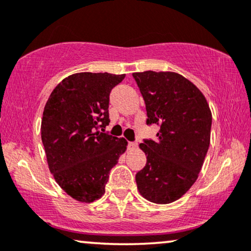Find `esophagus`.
<instances>
[{"mask_svg": "<svg viewBox=\"0 0 251 251\" xmlns=\"http://www.w3.org/2000/svg\"><path fill=\"white\" fill-rule=\"evenodd\" d=\"M136 148H137V144H136V143H133V142L128 143V149L129 150H132V149H136Z\"/></svg>", "mask_w": 251, "mask_h": 251, "instance_id": "obj_1", "label": "esophagus"}]
</instances>
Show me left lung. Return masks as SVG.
Returning <instances> with one entry per match:
<instances>
[{
    "instance_id": "left-lung-1",
    "label": "left lung",
    "mask_w": 251,
    "mask_h": 251,
    "mask_svg": "<svg viewBox=\"0 0 251 251\" xmlns=\"http://www.w3.org/2000/svg\"><path fill=\"white\" fill-rule=\"evenodd\" d=\"M145 101L148 125L160 126L157 139L139 148L145 167L136 174L139 194L155 204L177 201L196 182L210 145L212 114L204 94L172 71L133 73Z\"/></svg>"
}]
</instances>
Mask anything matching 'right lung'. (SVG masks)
Returning a JSON list of instances; mask_svg holds the SVG:
<instances>
[{
	"label": "right lung",
	"mask_w": 251,
	"mask_h": 251,
	"mask_svg": "<svg viewBox=\"0 0 251 251\" xmlns=\"http://www.w3.org/2000/svg\"><path fill=\"white\" fill-rule=\"evenodd\" d=\"M126 75L78 73L50 93L41 120V141L50 173L80 203L105 194L109 172L126 150L125 138L105 133L112 89Z\"/></svg>",
	"instance_id": "obj_1"
}]
</instances>
